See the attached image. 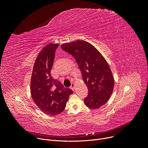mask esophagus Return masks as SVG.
Here are the masks:
<instances>
[{"mask_svg":"<svg viewBox=\"0 0 148 148\" xmlns=\"http://www.w3.org/2000/svg\"><path fill=\"white\" fill-rule=\"evenodd\" d=\"M71 88L72 89V90H74L75 89V84L74 83H71Z\"/></svg>","mask_w":148,"mask_h":148,"instance_id":"esophagus-1","label":"esophagus"}]
</instances>
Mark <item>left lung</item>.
<instances>
[{
	"label": "left lung",
	"instance_id": "8db88e82",
	"mask_svg": "<svg viewBox=\"0 0 148 148\" xmlns=\"http://www.w3.org/2000/svg\"><path fill=\"white\" fill-rule=\"evenodd\" d=\"M60 47L75 58L82 72L88 89L85 105L92 109L104 105L112 94L114 80L103 56L94 45L83 40L64 43Z\"/></svg>",
	"mask_w": 148,
	"mask_h": 148
}]
</instances>
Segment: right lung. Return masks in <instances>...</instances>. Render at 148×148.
Instances as JSON below:
<instances>
[{
  "instance_id": "1",
  "label": "right lung",
  "mask_w": 148,
  "mask_h": 148,
  "mask_svg": "<svg viewBox=\"0 0 148 148\" xmlns=\"http://www.w3.org/2000/svg\"><path fill=\"white\" fill-rule=\"evenodd\" d=\"M59 44H49L39 53L30 80V94L35 104L45 114L54 116L65 109L73 90L54 79L50 71Z\"/></svg>"
}]
</instances>
